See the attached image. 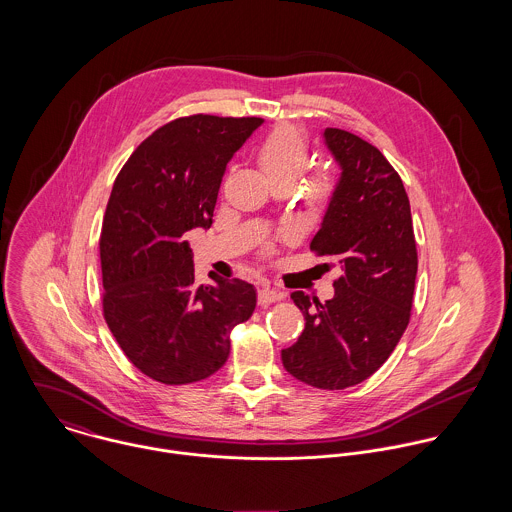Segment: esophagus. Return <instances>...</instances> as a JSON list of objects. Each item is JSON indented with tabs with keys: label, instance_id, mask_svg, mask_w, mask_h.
Returning a JSON list of instances; mask_svg holds the SVG:
<instances>
[{
	"label": "esophagus",
	"instance_id": "obj_1",
	"mask_svg": "<svg viewBox=\"0 0 512 512\" xmlns=\"http://www.w3.org/2000/svg\"><path fill=\"white\" fill-rule=\"evenodd\" d=\"M284 295H286V293L272 290V288H260V290H258V303H260L262 307H266V305H270V303H274V301L284 299Z\"/></svg>",
	"mask_w": 512,
	"mask_h": 512
}]
</instances>
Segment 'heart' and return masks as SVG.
Here are the masks:
<instances>
[{"label": "heart", "mask_w": 512, "mask_h": 512, "mask_svg": "<svg viewBox=\"0 0 512 512\" xmlns=\"http://www.w3.org/2000/svg\"><path fill=\"white\" fill-rule=\"evenodd\" d=\"M309 161V146L305 134L293 124H280L274 128L256 151V163L272 185H293L303 173ZM335 183L329 173L315 171L305 179L303 197L311 209H319L329 203Z\"/></svg>", "instance_id": "b5f03b06"}]
</instances>
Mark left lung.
<instances>
[{
	"label": "left lung",
	"mask_w": 512,
	"mask_h": 512,
	"mask_svg": "<svg viewBox=\"0 0 512 512\" xmlns=\"http://www.w3.org/2000/svg\"><path fill=\"white\" fill-rule=\"evenodd\" d=\"M323 136L341 179L311 250L331 258L341 276L325 303L292 293L305 329L282 351V363L309 386L343 390L372 376L404 335L418 250L410 201L388 159L351 132L327 128Z\"/></svg>",
	"instance_id": "obj_1"
}]
</instances>
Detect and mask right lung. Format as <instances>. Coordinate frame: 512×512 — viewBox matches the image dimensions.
<instances>
[{
    "mask_svg": "<svg viewBox=\"0 0 512 512\" xmlns=\"http://www.w3.org/2000/svg\"><path fill=\"white\" fill-rule=\"evenodd\" d=\"M262 118L193 114L157 128L118 173L100 232L104 319L130 363L161 384L215 374L256 290L195 286L185 234L209 228L226 163Z\"/></svg>",
    "mask_w": 512,
    "mask_h": 512,
    "instance_id": "1",
    "label": "right lung"
}]
</instances>
